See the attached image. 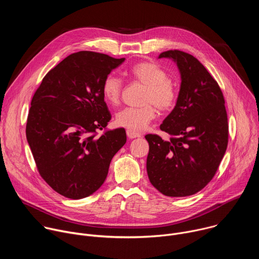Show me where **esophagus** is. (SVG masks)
<instances>
[{
	"instance_id": "34e87169",
	"label": "esophagus",
	"mask_w": 259,
	"mask_h": 259,
	"mask_svg": "<svg viewBox=\"0 0 259 259\" xmlns=\"http://www.w3.org/2000/svg\"><path fill=\"white\" fill-rule=\"evenodd\" d=\"M126 133H127V136L130 138V139H133V138H137V137H141V135L135 131H132V130H129L127 129L126 130Z\"/></svg>"
}]
</instances>
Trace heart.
<instances>
[{
	"mask_svg": "<svg viewBox=\"0 0 259 259\" xmlns=\"http://www.w3.org/2000/svg\"><path fill=\"white\" fill-rule=\"evenodd\" d=\"M128 75L136 82L145 86L142 94L141 106L125 107L116 116V124L120 127L138 132L146 128L156 117L158 107L161 112L170 110L176 103L177 90L168 79L166 71L158 64L150 61H141L132 65ZM123 90L122 81L114 75L104 78L101 86L102 96L110 105L120 102Z\"/></svg>",
	"mask_w": 259,
	"mask_h": 259,
	"instance_id": "1",
	"label": "heart"
}]
</instances>
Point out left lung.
Instances as JSON below:
<instances>
[{
  "label": "left lung",
  "instance_id": "1",
  "mask_svg": "<svg viewBox=\"0 0 259 259\" xmlns=\"http://www.w3.org/2000/svg\"><path fill=\"white\" fill-rule=\"evenodd\" d=\"M176 61L181 75L177 102L160 126L171 137L166 141L147 134L150 151L146 170L153 186L168 197H188L212 180L229 142L225 97L218 83L193 55L162 52L159 58Z\"/></svg>",
  "mask_w": 259,
  "mask_h": 259
}]
</instances>
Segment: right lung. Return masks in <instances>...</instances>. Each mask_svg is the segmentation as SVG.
Segmentation results:
<instances>
[{"mask_svg":"<svg viewBox=\"0 0 259 259\" xmlns=\"http://www.w3.org/2000/svg\"><path fill=\"white\" fill-rule=\"evenodd\" d=\"M124 60L92 51L72 53L47 72L32 96L27 142L41 177L65 198L96 192L126 143L124 128H106L112 115L101 91L104 78Z\"/></svg>","mask_w":259,"mask_h":259,"instance_id":"1","label":"right lung"}]
</instances>
